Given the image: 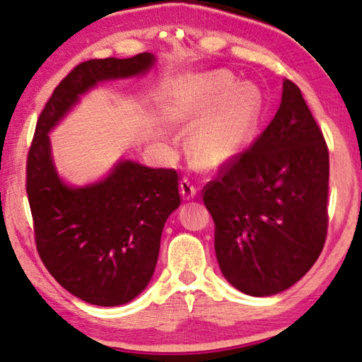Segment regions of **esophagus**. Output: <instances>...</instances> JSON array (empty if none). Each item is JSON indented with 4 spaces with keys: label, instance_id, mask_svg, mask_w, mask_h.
Wrapping results in <instances>:
<instances>
[{
    "label": "esophagus",
    "instance_id": "34e87169",
    "mask_svg": "<svg viewBox=\"0 0 362 362\" xmlns=\"http://www.w3.org/2000/svg\"><path fill=\"white\" fill-rule=\"evenodd\" d=\"M197 192H198L197 185H193L190 179L183 177V179L180 180V193H182V197L185 198V199H192V198H195Z\"/></svg>",
    "mask_w": 362,
    "mask_h": 362
}]
</instances>
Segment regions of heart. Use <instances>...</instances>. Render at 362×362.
I'll use <instances>...</instances> for the list:
<instances>
[{"label": "heart", "instance_id": "heart-1", "mask_svg": "<svg viewBox=\"0 0 362 362\" xmlns=\"http://www.w3.org/2000/svg\"><path fill=\"white\" fill-rule=\"evenodd\" d=\"M233 88L224 74L209 81L208 94L193 110L197 118L206 117ZM260 90L253 84H239L213 116L199 123L190 139L192 156L202 165H216L242 144L255 125L260 112Z\"/></svg>", "mask_w": 362, "mask_h": 362}]
</instances>
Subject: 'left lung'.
Segmentation results:
<instances>
[{
    "mask_svg": "<svg viewBox=\"0 0 362 362\" xmlns=\"http://www.w3.org/2000/svg\"><path fill=\"white\" fill-rule=\"evenodd\" d=\"M330 160L322 129L293 81L250 148L203 188L224 278L249 296H273L309 272L328 228Z\"/></svg>",
    "mask_w": 362,
    "mask_h": 362,
    "instance_id": "left-lung-1",
    "label": "left lung"
}]
</instances>
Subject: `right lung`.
<instances>
[{"label":"right lung","instance_id":"1","mask_svg":"<svg viewBox=\"0 0 362 362\" xmlns=\"http://www.w3.org/2000/svg\"><path fill=\"white\" fill-rule=\"evenodd\" d=\"M154 60L139 53L79 63L43 107L27 154L40 260L64 289L94 305L127 304L148 286L165 221L180 206L179 174L120 160L104 180L73 188L57 174L48 133L97 83L144 74Z\"/></svg>","mask_w":362,"mask_h":362}]
</instances>
